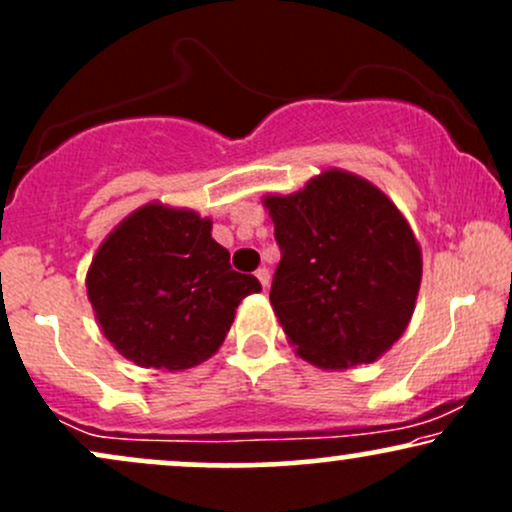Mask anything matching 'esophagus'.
I'll use <instances>...</instances> for the list:
<instances>
[{
	"label": "esophagus",
	"mask_w": 512,
	"mask_h": 512,
	"mask_svg": "<svg viewBox=\"0 0 512 512\" xmlns=\"http://www.w3.org/2000/svg\"><path fill=\"white\" fill-rule=\"evenodd\" d=\"M255 276H257V281H260V284H262V289H267L269 279H272V276H269V269H267V267H260V269H257V272H255Z\"/></svg>",
	"instance_id": "obj_1"
}]
</instances>
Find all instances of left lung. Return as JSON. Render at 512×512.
I'll use <instances>...</instances> for the list:
<instances>
[{"instance_id": "1", "label": "left lung", "mask_w": 512, "mask_h": 512, "mask_svg": "<svg viewBox=\"0 0 512 512\" xmlns=\"http://www.w3.org/2000/svg\"><path fill=\"white\" fill-rule=\"evenodd\" d=\"M264 204L281 250L269 301L298 354L320 368L383 356L421 284V250L395 204L342 170Z\"/></svg>"}]
</instances>
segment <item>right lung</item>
<instances>
[{
  "instance_id": "add662e5",
  "label": "right lung",
  "mask_w": 512,
  "mask_h": 512,
  "mask_svg": "<svg viewBox=\"0 0 512 512\" xmlns=\"http://www.w3.org/2000/svg\"><path fill=\"white\" fill-rule=\"evenodd\" d=\"M86 289L122 356L144 368L185 370L219 349L238 303L262 286L231 267L209 219L146 204L105 238Z\"/></svg>"
}]
</instances>
